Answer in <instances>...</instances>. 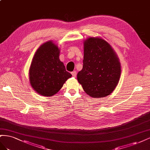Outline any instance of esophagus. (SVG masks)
Listing matches in <instances>:
<instances>
[{"label":"esophagus","mask_w":150,"mask_h":150,"mask_svg":"<svg viewBox=\"0 0 150 150\" xmlns=\"http://www.w3.org/2000/svg\"><path fill=\"white\" fill-rule=\"evenodd\" d=\"M71 75H72V76H74V77H75L76 76V71H72L71 73Z\"/></svg>","instance_id":"34e87169"}]
</instances>
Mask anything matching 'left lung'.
<instances>
[{
	"instance_id": "1",
	"label": "left lung",
	"mask_w": 150,
	"mask_h": 150,
	"mask_svg": "<svg viewBox=\"0 0 150 150\" xmlns=\"http://www.w3.org/2000/svg\"><path fill=\"white\" fill-rule=\"evenodd\" d=\"M83 68L77 80L84 91L93 98L112 93L119 81L121 64L108 42L100 38H88L84 41Z\"/></svg>"
}]
</instances>
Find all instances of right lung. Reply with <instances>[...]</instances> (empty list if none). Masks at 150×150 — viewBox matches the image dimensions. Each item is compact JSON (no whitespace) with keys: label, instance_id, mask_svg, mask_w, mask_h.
Returning <instances> with one entry per match:
<instances>
[{"label":"right lung","instance_id":"1","mask_svg":"<svg viewBox=\"0 0 150 150\" xmlns=\"http://www.w3.org/2000/svg\"><path fill=\"white\" fill-rule=\"evenodd\" d=\"M59 56L58 47L50 41L38 49L33 58L29 72L30 83L42 96L56 94L72 76L66 70Z\"/></svg>","mask_w":150,"mask_h":150}]
</instances>
